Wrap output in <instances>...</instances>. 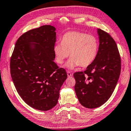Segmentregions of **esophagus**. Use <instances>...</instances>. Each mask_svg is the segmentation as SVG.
<instances>
[{
    "instance_id": "obj_1",
    "label": "esophagus",
    "mask_w": 131,
    "mask_h": 131,
    "mask_svg": "<svg viewBox=\"0 0 131 131\" xmlns=\"http://www.w3.org/2000/svg\"><path fill=\"white\" fill-rule=\"evenodd\" d=\"M67 76H68V77H72V75H73L72 73H71L70 72H69V71H68V72H67Z\"/></svg>"
}]
</instances>
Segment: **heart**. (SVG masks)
I'll use <instances>...</instances> for the list:
<instances>
[{"label":"heart","mask_w":131,"mask_h":131,"mask_svg":"<svg viewBox=\"0 0 131 131\" xmlns=\"http://www.w3.org/2000/svg\"><path fill=\"white\" fill-rule=\"evenodd\" d=\"M99 43L96 37L84 32L72 31L66 33L62 37L61 43L54 46L53 50L55 61L62 64L70 55L66 67L73 69L81 66L86 67L96 58Z\"/></svg>","instance_id":"b5f03b06"}]
</instances>
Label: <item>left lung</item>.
I'll list each match as a JSON object with an SVG mask.
<instances>
[{"mask_svg":"<svg viewBox=\"0 0 131 131\" xmlns=\"http://www.w3.org/2000/svg\"><path fill=\"white\" fill-rule=\"evenodd\" d=\"M99 46L96 58L84 72L74 73V90L82 106L96 108L106 102L114 90L121 71V58L111 35L97 29Z\"/></svg>","mask_w":131,"mask_h":131,"instance_id":"8db88e82","label":"left lung"}]
</instances>
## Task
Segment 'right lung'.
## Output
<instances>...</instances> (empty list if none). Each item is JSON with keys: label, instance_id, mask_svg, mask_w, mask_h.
<instances>
[{"label": "right lung", "instance_id": "right-lung-1", "mask_svg": "<svg viewBox=\"0 0 131 131\" xmlns=\"http://www.w3.org/2000/svg\"><path fill=\"white\" fill-rule=\"evenodd\" d=\"M56 29L44 25L21 35L10 60V72L17 91L29 106L48 111L58 103L61 86L67 78L54 62Z\"/></svg>", "mask_w": 131, "mask_h": 131}]
</instances>
